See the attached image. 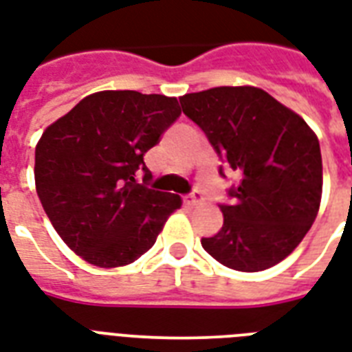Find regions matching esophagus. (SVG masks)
<instances>
[{"label": "esophagus", "instance_id": "1", "mask_svg": "<svg viewBox=\"0 0 352 352\" xmlns=\"http://www.w3.org/2000/svg\"><path fill=\"white\" fill-rule=\"evenodd\" d=\"M201 203H203V197H201L197 192H194V194H190L186 197V205L188 206H197V205H201Z\"/></svg>", "mask_w": 352, "mask_h": 352}]
</instances>
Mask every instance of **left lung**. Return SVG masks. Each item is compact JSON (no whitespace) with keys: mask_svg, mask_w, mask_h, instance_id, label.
I'll return each instance as SVG.
<instances>
[{"mask_svg":"<svg viewBox=\"0 0 352 352\" xmlns=\"http://www.w3.org/2000/svg\"><path fill=\"white\" fill-rule=\"evenodd\" d=\"M179 99L225 164L240 173L230 190L234 201L219 206L223 227L201 245L236 272L273 267L301 243L318 216L323 192L318 136L262 88L216 87Z\"/></svg>","mask_w":352,"mask_h":352,"instance_id":"8db88e82","label":"left lung"}]
</instances>
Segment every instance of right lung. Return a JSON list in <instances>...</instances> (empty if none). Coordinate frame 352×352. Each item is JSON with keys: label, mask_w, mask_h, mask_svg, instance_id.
Returning <instances> with one entry per match:
<instances>
[{"label": "right lung", "mask_w": 352, "mask_h": 352, "mask_svg": "<svg viewBox=\"0 0 352 352\" xmlns=\"http://www.w3.org/2000/svg\"><path fill=\"white\" fill-rule=\"evenodd\" d=\"M179 116L177 98L103 90L42 133L36 194L64 243L88 264L120 267L138 260L181 208L179 195L147 188L151 173L144 162Z\"/></svg>", "instance_id": "obj_1"}]
</instances>
